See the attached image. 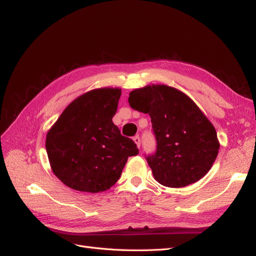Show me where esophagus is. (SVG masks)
<instances>
[{"instance_id":"obj_1","label":"esophagus","mask_w":256,"mask_h":256,"mask_svg":"<svg viewBox=\"0 0 256 256\" xmlns=\"http://www.w3.org/2000/svg\"><path fill=\"white\" fill-rule=\"evenodd\" d=\"M134 141L136 142V146L138 147V148H140V146H141V138L138 136H136L134 138Z\"/></svg>"}]
</instances>
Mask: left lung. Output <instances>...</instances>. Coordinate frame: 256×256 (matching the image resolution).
<instances>
[{
    "mask_svg": "<svg viewBox=\"0 0 256 256\" xmlns=\"http://www.w3.org/2000/svg\"><path fill=\"white\" fill-rule=\"evenodd\" d=\"M128 102L150 116L156 152L145 158L159 184L186 187L208 173L219 152L218 138L187 95L166 85H148L131 92Z\"/></svg>",
    "mask_w": 256,
    "mask_h": 256,
    "instance_id": "8db88e82",
    "label": "left lung"
}]
</instances>
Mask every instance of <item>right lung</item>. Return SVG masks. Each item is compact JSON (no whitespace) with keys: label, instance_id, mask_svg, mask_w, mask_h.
<instances>
[{"label":"right lung","instance_id":"obj_1","mask_svg":"<svg viewBox=\"0 0 256 256\" xmlns=\"http://www.w3.org/2000/svg\"><path fill=\"white\" fill-rule=\"evenodd\" d=\"M122 92L99 88L69 104L49 130L46 150L53 173L69 188L97 193L120 180L136 144L120 134L112 118Z\"/></svg>","mask_w":256,"mask_h":256}]
</instances>
